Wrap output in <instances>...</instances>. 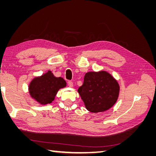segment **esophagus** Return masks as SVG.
<instances>
[{
    "label": "esophagus",
    "instance_id": "obj_1",
    "mask_svg": "<svg viewBox=\"0 0 156 156\" xmlns=\"http://www.w3.org/2000/svg\"><path fill=\"white\" fill-rule=\"evenodd\" d=\"M68 86H69V87H73V83L72 81H69L68 82Z\"/></svg>",
    "mask_w": 156,
    "mask_h": 156
}]
</instances>
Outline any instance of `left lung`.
<instances>
[{
  "mask_svg": "<svg viewBox=\"0 0 156 156\" xmlns=\"http://www.w3.org/2000/svg\"><path fill=\"white\" fill-rule=\"evenodd\" d=\"M78 92L88 111L104 112L114 105L119 96L120 86L116 80L105 71L88 72Z\"/></svg>",
  "mask_w": 156,
  "mask_h": 156,
  "instance_id": "left-lung-1",
  "label": "left lung"
}]
</instances>
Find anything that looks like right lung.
Masks as SVG:
<instances>
[{
	"instance_id": "right-lung-1",
	"label": "right lung",
	"mask_w": 156,
	"mask_h": 156,
	"mask_svg": "<svg viewBox=\"0 0 156 156\" xmlns=\"http://www.w3.org/2000/svg\"><path fill=\"white\" fill-rule=\"evenodd\" d=\"M66 87V82L62 77H56L51 71L33 79L29 84L30 97L41 105L52 103L60 88Z\"/></svg>"
}]
</instances>
